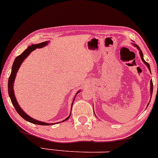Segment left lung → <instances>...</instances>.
<instances>
[{
    "instance_id": "8db88e82",
    "label": "left lung",
    "mask_w": 158,
    "mask_h": 158,
    "mask_svg": "<svg viewBox=\"0 0 158 158\" xmlns=\"http://www.w3.org/2000/svg\"><path fill=\"white\" fill-rule=\"evenodd\" d=\"M134 45L135 47H137V48L138 49V50L140 51V57H141V60H142V61H143V63L146 64V66H147V68H149V71L151 72V69H150V66H149V64L148 63V62H146L145 60H144V59H143V53H142V51H141V50H140V48H139V46H138V45H137L136 44H134ZM150 84H151V86H150V90H151V96L152 95V91H153V83H152V81H150ZM148 105H149V104H148Z\"/></svg>"
}]
</instances>
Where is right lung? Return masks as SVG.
<instances>
[{"label":"right lung","instance_id":"right-lung-1","mask_svg":"<svg viewBox=\"0 0 158 158\" xmlns=\"http://www.w3.org/2000/svg\"><path fill=\"white\" fill-rule=\"evenodd\" d=\"M48 41H45V42H43V43H38V44H36V45L35 44V45H30V46H28V48H26L21 54L19 55L18 56H17L14 61V63H13V64H12V72H11L10 77H9V82H8V93L9 95V97H10L11 102H12L13 106H14V107L15 108V110H16V111L18 112V113L19 114V115H20V116H21L23 119H25L26 121H28V122H31L32 123H35V124H38V125H52V124H54V123H48L43 122V121L35 120V119L32 118L31 117H30L29 115H28L27 114L25 113L23 110L21 109V107H20V105L18 104V102H17V99H16V98H15V96L14 90H13V87H13V85H14L15 77H16L17 73H18L19 68H20V66L21 65V64L23 63V62L25 59H26L28 56V55L31 54V51H35L36 48H43V47H44V46H45V45H48ZM78 93H79V91L77 92V94ZM77 94H76V96H77ZM76 96H75V97H76ZM75 97H74V98H73V104L74 99H75ZM71 114H70L69 116H68V118H66V119H64V120L62 121V122L64 121L68 120V119L70 118V116H71Z\"/></svg>","mask_w":158,"mask_h":158}]
</instances>
